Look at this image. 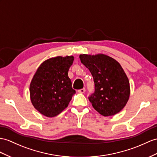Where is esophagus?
<instances>
[{
	"mask_svg": "<svg viewBox=\"0 0 157 157\" xmlns=\"http://www.w3.org/2000/svg\"><path fill=\"white\" fill-rule=\"evenodd\" d=\"M85 92V88H83V89H79L78 90V93H84Z\"/></svg>",
	"mask_w": 157,
	"mask_h": 157,
	"instance_id": "1",
	"label": "esophagus"
}]
</instances>
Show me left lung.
I'll return each instance as SVG.
<instances>
[{"instance_id": "1", "label": "left lung", "mask_w": 157, "mask_h": 157, "mask_svg": "<svg viewBox=\"0 0 157 157\" xmlns=\"http://www.w3.org/2000/svg\"><path fill=\"white\" fill-rule=\"evenodd\" d=\"M79 57L93 77L94 91L89 97L93 108L105 117L119 113L130 95L128 79L121 64L105 55Z\"/></svg>"}]
</instances>
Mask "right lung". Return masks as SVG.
<instances>
[{
	"mask_svg": "<svg viewBox=\"0 0 157 157\" xmlns=\"http://www.w3.org/2000/svg\"><path fill=\"white\" fill-rule=\"evenodd\" d=\"M74 57L56 56L42 63L30 85V100L43 115L53 117L66 109L76 93L68 76Z\"/></svg>",
	"mask_w": 157,
	"mask_h": 157,
	"instance_id": "right-lung-1",
	"label": "right lung"
}]
</instances>
